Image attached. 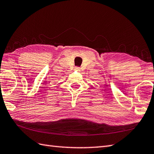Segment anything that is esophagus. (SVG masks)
Instances as JSON below:
<instances>
[{"mask_svg":"<svg viewBox=\"0 0 154 154\" xmlns=\"http://www.w3.org/2000/svg\"><path fill=\"white\" fill-rule=\"evenodd\" d=\"M79 67H75V70H77V71H78V70H79Z\"/></svg>","mask_w":154,"mask_h":154,"instance_id":"obj_1","label":"esophagus"}]
</instances>
